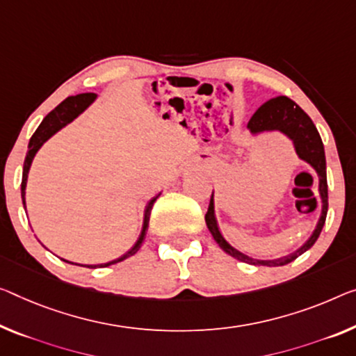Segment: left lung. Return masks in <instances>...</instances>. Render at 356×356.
Returning a JSON list of instances; mask_svg holds the SVG:
<instances>
[{
    "instance_id": "obj_1",
    "label": "left lung",
    "mask_w": 356,
    "mask_h": 356,
    "mask_svg": "<svg viewBox=\"0 0 356 356\" xmlns=\"http://www.w3.org/2000/svg\"><path fill=\"white\" fill-rule=\"evenodd\" d=\"M248 129L251 134H261V132H269V130H278V132L285 134L288 138L293 140L294 147L300 159L309 162L312 167L315 168L320 178V195L321 202H323V210H321L320 221L316 224L314 234L310 235V238L305 242L302 247L294 253L283 256L280 259H270V261H262V259H253L250 256L240 253L238 250L231 247L220 232V229L216 226L215 220V209H213V194L210 199L209 210L205 215V222L209 231L211 232L213 238L216 240V243L226 251L227 254H231L232 258L247 262V264L253 266H267V267H277V266H285L289 262L299 258L300 254L305 253L312 245L316 242V238L320 237L321 229L325 226L326 221V213H327V181H326V159H325V147L321 136L316 130L315 124L312 122V119L307 116V113L302 108L296 105L291 98L288 97H275L272 100L266 102L264 105H261L256 113L251 116L248 122Z\"/></svg>"
}]
</instances>
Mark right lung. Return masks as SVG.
<instances>
[{
    "label": "right lung",
    "mask_w": 356,
    "mask_h": 356,
    "mask_svg": "<svg viewBox=\"0 0 356 356\" xmlns=\"http://www.w3.org/2000/svg\"><path fill=\"white\" fill-rule=\"evenodd\" d=\"M97 98L95 94H79V95H74V97H68L65 98V100L60 103L57 108H54L51 113L47 114V116L42 119V122L40 124V127L36 129V132L33 134V136L30 138V143H29V151H26V157H25V162H24V173H22V202H24V207H25V188H26V178H29V170H30V165L33 162V157L38 152V149L46 143V141L51 138V136L58 132L60 129L65 127V125L70 124L73 119H76L79 116L81 113L84 111V109L90 105L92 102H94ZM159 195L152 197V199L147 202L146 205V210H145V222H143V231H141V235L136 240V243L134 245L132 248H130L127 253L122 254L121 258L114 259V261H109L106 264H97V266H86V267H92V269H95V267H108L111 264H116V262H121L124 259L130 258V256H134L136 251L140 250L141 243H143V240L146 237V231H147V224H149V215H151V210H152V205H154L156 199ZM65 261V259H63ZM68 262V261H65ZM70 264H73V262H70ZM79 266V264H76Z\"/></svg>",
    "instance_id": "right-lung-1"
}]
</instances>
